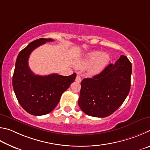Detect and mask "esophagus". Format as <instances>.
<instances>
[{
	"label": "esophagus",
	"mask_w": 150,
	"mask_h": 150,
	"mask_svg": "<svg viewBox=\"0 0 150 150\" xmlns=\"http://www.w3.org/2000/svg\"><path fill=\"white\" fill-rule=\"evenodd\" d=\"M76 82H81V78L80 77V76L77 75L76 78Z\"/></svg>",
	"instance_id": "34e87169"
}]
</instances>
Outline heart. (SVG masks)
I'll return each mask as SVG.
<instances>
[{
    "label": "heart",
    "instance_id": "1",
    "mask_svg": "<svg viewBox=\"0 0 150 150\" xmlns=\"http://www.w3.org/2000/svg\"><path fill=\"white\" fill-rule=\"evenodd\" d=\"M109 60V57L108 54L105 53L101 54L99 51H93L90 52L88 54L85 64H90L95 62V64H93V67L91 69V72L94 74L101 71L102 68L107 64Z\"/></svg>",
    "mask_w": 150,
    "mask_h": 150
}]
</instances>
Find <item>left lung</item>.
Returning <instances> with one entry per match:
<instances>
[{
    "label": "left lung",
    "mask_w": 150,
    "mask_h": 150,
    "mask_svg": "<svg viewBox=\"0 0 150 150\" xmlns=\"http://www.w3.org/2000/svg\"><path fill=\"white\" fill-rule=\"evenodd\" d=\"M132 64L121 55L99 74L81 82L78 105L89 116L106 117L113 113L127 98L130 90Z\"/></svg>",
    "instance_id": "left-lung-1"
}]
</instances>
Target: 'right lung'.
Instances as JSON below:
<instances>
[{
  "label": "right lung",
  "instance_id": "1",
  "mask_svg": "<svg viewBox=\"0 0 150 150\" xmlns=\"http://www.w3.org/2000/svg\"><path fill=\"white\" fill-rule=\"evenodd\" d=\"M52 39L40 38L30 43L18 54L12 77L15 95L22 108L28 113L40 116L49 113L57 105L64 91L74 82L76 74L68 76L57 74L39 76L28 66L29 57L34 49Z\"/></svg>",
  "mask_w": 150,
  "mask_h": 150
}]
</instances>
